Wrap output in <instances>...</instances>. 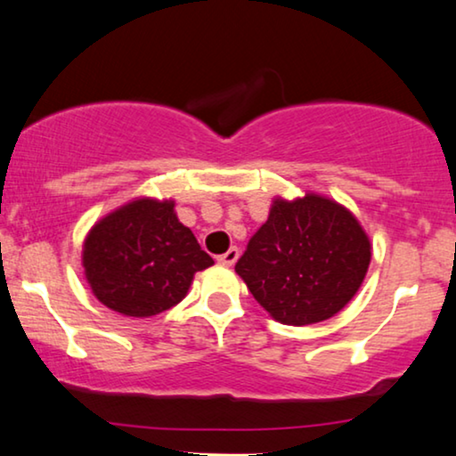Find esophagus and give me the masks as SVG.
I'll list each match as a JSON object with an SVG mask.
<instances>
[{
  "instance_id": "34e87169",
  "label": "esophagus",
  "mask_w": 456,
  "mask_h": 456,
  "mask_svg": "<svg viewBox=\"0 0 456 456\" xmlns=\"http://www.w3.org/2000/svg\"><path fill=\"white\" fill-rule=\"evenodd\" d=\"M238 258H240V250H238V248H229V250L224 252V254H221V256H218L216 260H218V263H221L223 266H233L235 260H238Z\"/></svg>"
}]
</instances>
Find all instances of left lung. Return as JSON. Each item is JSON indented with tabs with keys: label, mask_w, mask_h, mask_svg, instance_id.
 Instances as JSON below:
<instances>
[{
	"label": "left lung",
	"mask_w": 456,
	"mask_h": 456,
	"mask_svg": "<svg viewBox=\"0 0 456 456\" xmlns=\"http://www.w3.org/2000/svg\"><path fill=\"white\" fill-rule=\"evenodd\" d=\"M371 241L336 200L308 191L275 198L235 273L273 319L313 325L338 314L362 285Z\"/></svg>",
	"instance_id": "obj_1"
}]
</instances>
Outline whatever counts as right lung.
I'll return each instance as SVG.
<instances>
[{"label":"right lung","mask_w":456,"mask_h":456,"mask_svg":"<svg viewBox=\"0 0 456 456\" xmlns=\"http://www.w3.org/2000/svg\"><path fill=\"white\" fill-rule=\"evenodd\" d=\"M81 258L95 298L137 319L179 305L193 275L215 265L177 218L173 200L154 198H135L100 218Z\"/></svg>","instance_id":"1"}]
</instances>
